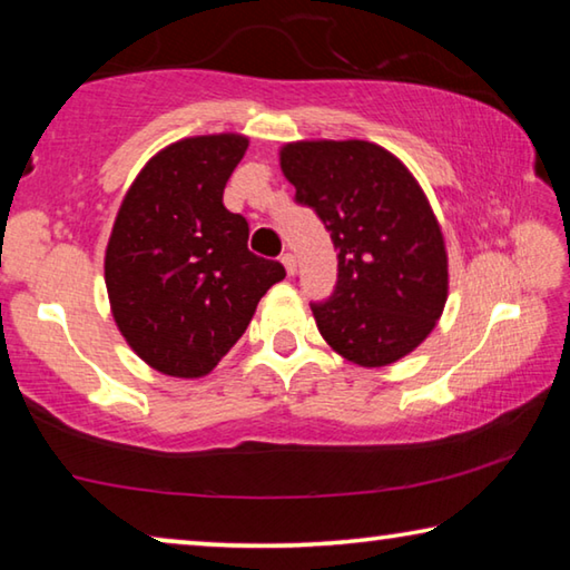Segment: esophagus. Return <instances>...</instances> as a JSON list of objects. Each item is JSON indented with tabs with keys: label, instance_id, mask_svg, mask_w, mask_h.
<instances>
[{
	"label": "esophagus",
	"instance_id": "1",
	"mask_svg": "<svg viewBox=\"0 0 570 570\" xmlns=\"http://www.w3.org/2000/svg\"><path fill=\"white\" fill-rule=\"evenodd\" d=\"M282 264H284V268H286V274L294 276V272H296V256H294V254H284V256H282Z\"/></svg>",
	"mask_w": 570,
	"mask_h": 570
}]
</instances>
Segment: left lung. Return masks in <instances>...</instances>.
I'll list each match as a JSON object with an SVG mask.
<instances>
[{
    "mask_svg": "<svg viewBox=\"0 0 570 570\" xmlns=\"http://www.w3.org/2000/svg\"><path fill=\"white\" fill-rule=\"evenodd\" d=\"M278 156L340 250L334 294L312 304L326 344L360 366L417 350L448 302L445 238L420 183L366 140H298Z\"/></svg>",
    "mask_w": 570,
    "mask_h": 570,
    "instance_id": "1",
    "label": "left lung"
}]
</instances>
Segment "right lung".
<instances>
[{"mask_svg":"<svg viewBox=\"0 0 570 570\" xmlns=\"http://www.w3.org/2000/svg\"><path fill=\"white\" fill-rule=\"evenodd\" d=\"M248 138H183L156 153L125 193L105 250V286L125 342L153 370L204 377L286 276L248 250V224L224 188Z\"/></svg>","mask_w":570,"mask_h":570,"instance_id":"obj_1","label":"right lung"}]
</instances>
